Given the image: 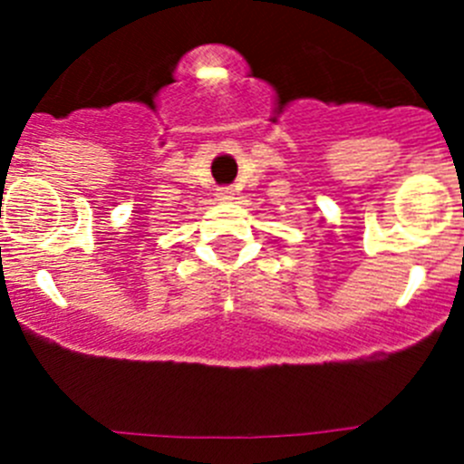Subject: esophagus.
I'll use <instances>...</instances> for the list:
<instances>
[{"mask_svg":"<svg viewBox=\"0 0 464 464\" xmlns=\"http://www.w3.org/2000/svg\"><path fill=\"white\" fill-rule=\"evenodd\" d=\"M218 197L223 202H227V199H232V190H229V188H223V190L218 192Z\"/></svg>","mask_w":464,"mask_h":464,"instance_id":"esophagus-1","label":"esophagus"}]
</instances>
